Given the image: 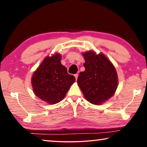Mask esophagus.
<instances>
[{"label": "esophagus", "instance_id": "obj_1", "mask_svg": "<svg viewBox=\"0 0 147 147\" xmlns=\"http://www.w3.org/2000/svg\"><path fill=\"white\" fill-rule=\"evenodd\" d=\"M78 74H74V77H75L76 80H77V79H78Z\"/></svg>", "mask_w": 147, "mask_h": 147}]
</instances>
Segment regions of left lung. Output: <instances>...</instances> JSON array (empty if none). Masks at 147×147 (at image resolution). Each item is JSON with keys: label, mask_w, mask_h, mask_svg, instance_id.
Here are the masks:
<instances>
[{"label": "left lung", "mask_w": 147, "mask_h": 147, "mask_svg": "<svg viewBox=\"0 0 147 147\" xmlns=\"http://www.w3.org/2000/svg\"><path fill=\"white\" fill-rule=\"evenodd\" d=\"M85 71L80 72L77 83L87 100L94 105L105 102L115 93L118 86L116 69L102 53H83Z\"/></svg>", "instance_id": "left-lung-1"}]
</instances>
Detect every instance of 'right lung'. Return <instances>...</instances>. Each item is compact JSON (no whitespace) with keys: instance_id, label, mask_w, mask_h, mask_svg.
Here are the masks:
<instances>
[{"instance_id":"add662e5","label":"right lung","mask_w":147,"mask_h":147,"mask_svg":"<svg viewBox=\"0 0 147 147\" xmlns=\"http://www.w3.org/2000/svg\"><path fill=\"white\" fill-rule=\"evenodd\" d=\"M60 54L47 56L34 71L31 78L36 96L49 104H55L63 100L75 78L67 73L61 63Z\"/></svg>"}]
</instances>
